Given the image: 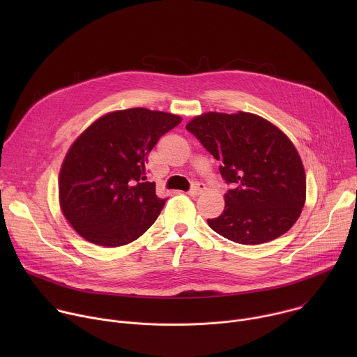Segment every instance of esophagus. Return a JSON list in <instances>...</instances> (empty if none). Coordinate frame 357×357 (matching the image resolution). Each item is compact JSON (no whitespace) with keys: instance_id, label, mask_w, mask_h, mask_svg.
<instances>
[{"instance_id":"34e87169","label":"esophagus","mask_w":357,"mask_h":357,"mask_svg":"<svg viewBox=\"0 0 357 357\" xmlns=\"http://www.w3.org/2000/svg\"><path fill=\"white\" fill-rule=\"evenodd\" d=\"M203 190H205V185L200 183V182H196V183H193L192 189H190L188 193H189L190 196H197V195H200Z\"/></svg>"}]
</instances>
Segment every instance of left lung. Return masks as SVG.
I'll use <instances>...</instances> for the list:
<instances>
[{
  "instance_id": "obj_1",
  "label": "left lung",
  "mask_w": 357,
  "mask_h": 357,
  "mask_svg": "<svg viewBox=\"0 0 357 357\" xmlns=\"http://www.w3.org/2000/svg\"><path fill=\"white\" fill-rule=\"evenodd\" d=\"M190 131L222 162L231 185L225 211L208 225L245 245L271 241L298 220L307 200V175L292 141L268 120L245 112L193 117Z\"/></svg>"
}]
</instances>
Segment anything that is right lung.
Returning <instances> with one entry per match:
<instances>
[{"instance_id":"add662e5","label":"right lung","mask_w":357,"mask_h":357,"mask_svg":"<svg viewBox=\"0 0 357 357\" xmlns=\"http://www.w3.org/2000/svg\"><path fill=\"white\" fill-rule=\"evenodd\" d=\"M182 121L181 116L144 107L117 110L93 121L69 146L59 172V205L84 240L126 245L142 236L165 199L148 182L146 155Z\"/></svg>"}]
</instances>
